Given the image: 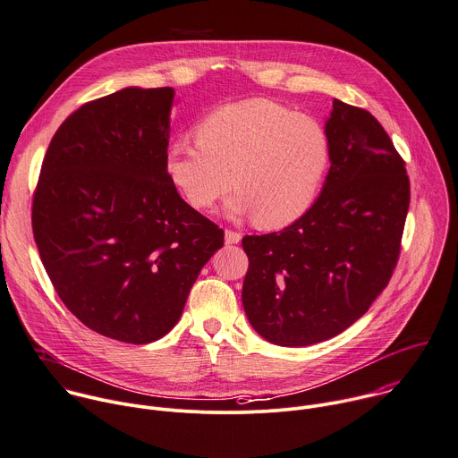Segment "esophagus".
<instances>
[{"label":"esophagus","instance_id":"esophagus-1","mask_svg":"<svg viewBox=\"0 0 458 458\" xmlns=\"http://www.w3.org/2000/svg\"><path fill=\"white\" fill-rule=\"evenodd\" d=\"M242 235L239 232H233V230H225V242L226 244H237L241 242Z\"/></svg>","mask_w":458,"mask_h":458}]
</instances>
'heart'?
Wrapping results in <instances>:
<instances>
[{
  "label": "heart",
  "mask_w": 458,
  "mask_h": 458,
  "mask_svg": "<svg viewBox=\"0 0 458 458\" xmlns=\"http://www.w3.org/2000/svg\"><path fill=\"white\" fill-rule=\"evenodd\" d=\"M196 145L174 141L165 174L196 210H210L232 187V216L278 230L306 214L331 165V138L315 116L269 98L221 106L194 129Z\"/></svg>",
  "instance_id": "heart-1"
}]
</instances>
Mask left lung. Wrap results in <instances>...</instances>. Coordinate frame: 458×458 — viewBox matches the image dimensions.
<instances>
[{
	"label": "left lung",
	"mask_w": 458,
	"mask_h": 458,
	"mask_svg": "<svg viewBox=\"0 0 458 458\" xmlns=\"http://www.w3.org/2000/svg\"><path fill=\"white\" fill-rule=\"evenodd\" d=\"M331 169L298 221L246 235L242 306L251 327L280 347L329 340L361 318L395 269L410 180L383 125L338 98L326 123Z\"/></svg>",
	"instance_id": "8db88e82"
}]
</instances>
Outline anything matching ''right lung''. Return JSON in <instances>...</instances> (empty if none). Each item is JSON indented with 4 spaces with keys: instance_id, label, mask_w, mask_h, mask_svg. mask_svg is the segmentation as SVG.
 Returning <instances> with one entry per match:
<instances>
[{
    "instance_id": "obj_1",
    "label": "right lung",
    "mask_w": 458,
    "mask_h": 458,
    "mask_svg": "<svg viewBox=\"0 0 458 458\" xmlns=\"http://www.w3.org/2000/svg\"><path fill=\"white\" fill-rule=\"evenodd\" d=\"M173 88H123L73 111L54 134L32 203L43 266L91 331L150 344L180 320L225 232L165 174Z\"/></svg>"
}]
</instances>
